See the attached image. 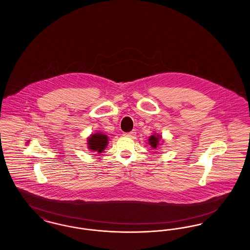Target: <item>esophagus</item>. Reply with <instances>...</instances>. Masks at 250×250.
I'll list each match as a JSON object with an SVG mask.
<instances>
[{"label":"esophagus","instance_id":"obj_1","mask_svg":"<svg viewBox=\"0 0 250 250\" xmlns=\"http://www.w3.org/2000/svg\"><path fill=\"white\" fill-rule=\"evenodd\" d=\"M125 136H127V137L133 138V137H135V136H136V130H132L130 131V132H128V133H125Z\"/></svg>","mask_w":250,"mask_h":250}]
</instances>
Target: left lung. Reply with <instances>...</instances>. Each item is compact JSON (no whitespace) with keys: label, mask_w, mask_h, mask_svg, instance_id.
<instances>
[{"label":"left lung","mask_w":250,"mask_h":250,"mask_svg":"<svg viewBox=\"0 0 250 250\" xmlns=\"http://www.w3.org/2000/svg\"><path fill=\"white\" fill-rule=\"evenodd\" d=\"M161 140V136L160 135H156L154 134L149 138V144L151 145V147H153L154 149H156V147L159 145V141Z\"/></svg>","instance_id":"left-lung-1"}]
</instances>
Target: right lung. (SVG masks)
<instances>
[{
	"mask_svg": "<svg viewBox=\"0 0 250 250\" xmlns=\"http://www.w3.org/2000/svg\"><path fill=\"white\" fill-rule=\"evenodd\" d=\"M88 148L92 151H95L97 153H102L107 145V136L101 134V133H95L91 135L87 140Z\"/></svg>",
	"mask_w": 250,
	"mask_h": 250,
	"instance_id": "right-lung-1",
	"label": "right lung"
}]
</instances>
